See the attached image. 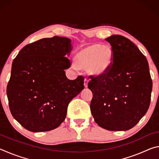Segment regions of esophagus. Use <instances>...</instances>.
I'll use <instances>...</instances> for the list:
<instances>
[{"label":"esophagus","mask_w":159,"mask_h":159,"mask_svg":"<svg viewBox=\"0 0 159 159\" xmlns=\"http://www.w3.org/2000/svg\"><path fill=\"white\" fill-rule=\"evenodd\" d=\"M88 82H89V79H84V86H85V88L88 87Z\"/></svg>","instance_id":"1"}]
</instances>
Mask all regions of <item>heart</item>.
I'll list each match as a JSON object with an SVG mask.
<instances>
[{"label": "heart", "instance_id": "1", "mask_svg": "<svg viewBox=\"0 0 159 159\" xmlns=\"http://www.w3.org/2000/svg\"><path fill=\"white\" fill-rule=\"evenodd\" d=\"M74 68L88 70L90 75L102 76L108 73L113 62V52L107 45L91 44L83 48L74 56Z\"/></svg>", "mask_w": 159, "mask_h": 159}]
</instances>
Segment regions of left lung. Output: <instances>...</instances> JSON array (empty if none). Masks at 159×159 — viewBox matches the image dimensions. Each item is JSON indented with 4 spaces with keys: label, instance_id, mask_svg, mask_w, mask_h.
I'll list each match as a JSON object with an SVG mask.
<instances>
[{
    "label": "left lung",
    "instance_id": "obj_1",
    "mask_svg": "<svg viewBox=\"0 0 159 159\" xmlns=\"http://www.w3.org/2000/svg\"><path fill=\"white\" fill-rule=\"evenodd\" d=\"M113 52V62L102 76H89L92 91L91 113L95 121L106 130H128L133 128L149 107L152 80L145 56L123 36L105 39Z\"/></svg>",
    "mask_w": 159,
    "mask_h": 159
}]
</instances>
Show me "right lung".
Wrapping results in <instances>:
<instances>
[{
	"instance_id": "add662e5",
	"label": "right lung",
	"mask_w": 159,
	"mask_h": 159,
	"mask_svg": "<svg viewBox=\"0 0 159 159\" xmlns=\"http://www.w3.org/2000/svg\"><path fill=\"white\" fill-rule=\"evenodd\" d=\"M71 39L53 36L25 45L12 61L7 85L9 108L29 131L53 130L66 118L69 102L84 88V77L66 78Z\"/></svg>"
}]
</instances>
